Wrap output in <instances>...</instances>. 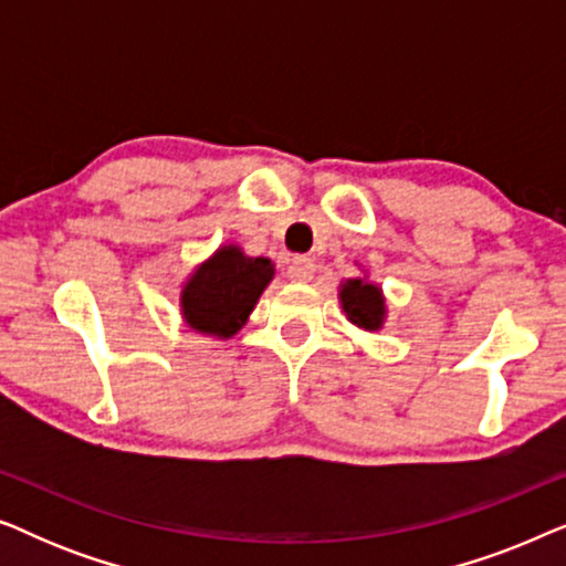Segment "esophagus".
<instances>
[{"mask_svg": "<svg viewBox=\"0 0 566 566\" xmlns=\"http://www.w3.org/2000/svg\"><path fill=\"white\" fill-rule=\"evenodd\" d=\"M293 283H308L314 277V260L312 258H293L289 265V273Z\"/></svg>", "mask_w": 566, "mask_h": 566, "instance_id": "1", "label": "esophagus"}]
</instances>
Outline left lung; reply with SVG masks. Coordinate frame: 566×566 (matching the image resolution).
<instances>
[{
    "label": "left lung",
    "instance_id": "obj_1",
    "mask_svg": "<svg viewBox=\"0 0 566 566\" xmlns=\"http://www.w3.org/2000/svg\"><path fill=\"white\" fill-rule=\"evenodd\" d=\"M337 298L347 316V322H353L355 327L363 332H381L384 329L389 306H386V296H384L381 285L370 281L366 270H363V275H358V277L339 281Z\"/></svg>",
    "mask_w": 566,
    "mask_h": 566
}]
</instances>
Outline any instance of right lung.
I'll list each match as a JSON object with an SVG mask.
<instances>
[{
	"label": "right lung",
	"mask_w": 566,
	"mask_h": 566,
	"mask_svg": "<svg viewBox=\"0 0 566 566\" xmlns=\"http://www.w3.org/2000/svg\"><path fill=\"white\" fill-rule=\"evenodd\" d=\"M273 277L270 258H250L234 242L221 244L182 281V322L198 335L231 339L250 319Z\"/></svg>",
	"instance_id": "1"
}]
</instances>
